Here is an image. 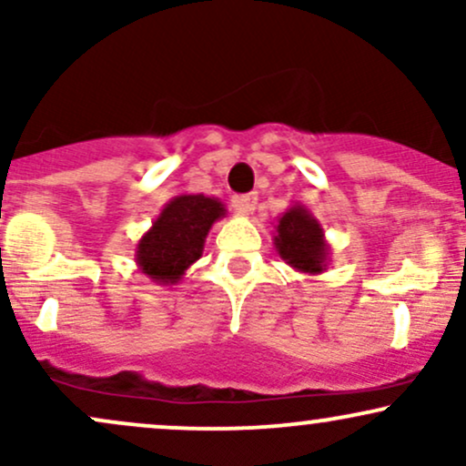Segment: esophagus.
Here are the masks:
<instances>
[{
    "instance_id": "1",
    "label": "esophagus",
    "mask_w": 466,
    "mask_h": 466,
    "mask_svg": "<svg viewBox=\"0 0 466 466\" xmlns=\"http://www.w3.org/2000/svg\"><path fill=\"white\" fill-rule=\"evenodd\" d=\"M256 203H258V195L256 192H249V195H240V197H234V210L238 212V215H251V212L256 210Z\"/></svg>"
}]
</instances>
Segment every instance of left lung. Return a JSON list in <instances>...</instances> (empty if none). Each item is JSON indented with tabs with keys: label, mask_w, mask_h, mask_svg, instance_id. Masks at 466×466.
Wrapping results in <instances>:
<instances>
[{
	"label": "left lung",
	"mask_w": 466,
	"mask_h": 466,
	"mask_svg": "<svg viewBox=\"0 0 466 466\" xmlns=\"http://www.w3.org/2000/svg\"><path fill=\"white\" fill-rule=\"evenodd\" d=\"M274 248L289 267L300 274H324L330 258V245L324 228L302 203H293L274 226Z\"/></svg>",
	"instance_id": "left-lung-1"
}]
</instances>
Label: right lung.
<instances>
[{
    "mask_svg": "<svg viewBox=\"0 0 466 466\" xmlns=\"http://www.w3.org/2000/svg\"><path fill=\"white\" fill-rule=\"evenodd\" d=\"M226 212V206L217 197H173L148 232L137 240V269L155 285H177L186 269L201 258L208 232Z\"/></svg>",
    "mask_w": 466,
    "mask_h": 466,
    "instance_id": "1",
    "label": "right lung"
}]
</instances>
